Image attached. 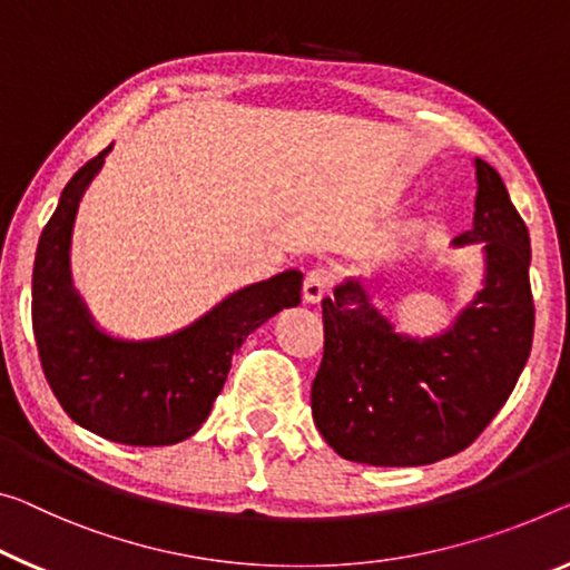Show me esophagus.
I'll use <instances>...</instances> for the list:
<instances>
[{
    "mask_svg": "<svg viewBox=\"0 0 570 570\" xmlns=\"http://www.w3.org/2000/svg\"><path fill=\"white\" fill-rule=\"evenodd\" d=\"M331 285H334V275H331V269H326V267L311 269V273L305 275V283H303V301L321 303L323 297L328 295Z\"/></svg>",
    "mask_w": 570,
    "mask_h": 570,
    "instance_id": "34e87169",
    "label": "esophagus"
}]
</instances>
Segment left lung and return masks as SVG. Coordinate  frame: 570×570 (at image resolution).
I'll list each match as a JSON object with an SVG mask.
<instances>
[{
    "label": "left lung",
    "mask_w": 570,
    "mask_h": 570,
    "mask_svg": "<svg viewBox=\"0 0 570 570\" xmlns=\"http://www.w3.org/2000/svg\"><path fill=\"white\" fill-rule=\"evenodd\" d=\"M476 165L474 226L453 239L481 244L487 275L449 331L397 334L358 279L323 297V358L313 420L338 456L370 466L449 459L492 423L528 364L535 328L530 234L502 178Z\"/></svg>",
    "instance_id": "obj_1"
}]
</instances>
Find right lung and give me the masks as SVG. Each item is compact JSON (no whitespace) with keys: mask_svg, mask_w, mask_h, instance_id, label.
I'll return each instance as SVG.
<instances>
[{"mask_svg":"<svg viewBox=\"0 0 570 570\" xmlns=\"http://www.w3.org/2000/svg\"><path fill=\"white\" fill-rule=\"evenodd\" d=\"M109 150L111 145L68 180L40 234L32 267L35 344L52 395L73 423L125 445L180 443L212 413L232 356L252 331L301 303L303 275L285 269L242 287L173 336H107L73 291L68 249L78 200Z\"/></svg>","mask_w":570,"mask_h":570,"instance_id":"right-lung-1","label":"right lung"}]
</instances>
